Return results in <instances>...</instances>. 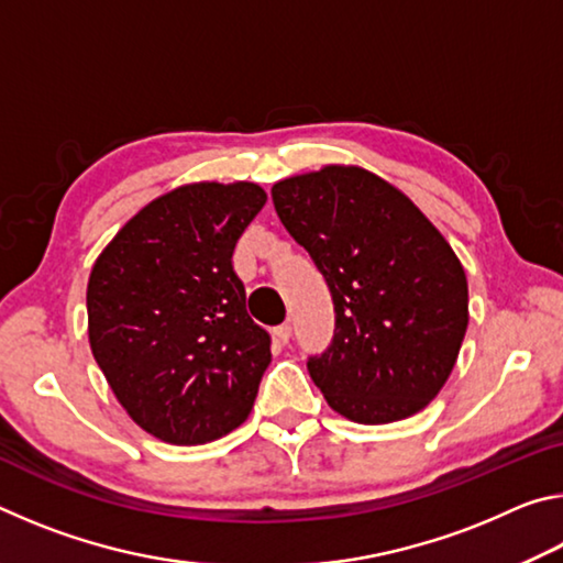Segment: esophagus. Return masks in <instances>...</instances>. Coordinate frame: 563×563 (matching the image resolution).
<instances>
[{
  "instance_id": "esophagus-1",
  "label": "esophagus",
  "mask_w": 563,
  "mask_h": 563,
  "mask_svg": "<svg viewBox=\"0 0 563 563\" xmlns=\"http://www.w3.org/2000/svg\"><path fill=\"white\" fill-rule=\"evenodd\" d=\"M290 332H292V330H290L288 322H283V325L275 328V330H273V342H275V345H278V347H285V345H288Z\"/></svg>"
}]
</instances>
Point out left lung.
Here are the masks:
<instances>
[{"label":"left lung","instance_id":"left-lung-1","mask_svg":"<svg viewBox=\"0 0 563 563\" xmlns=\"http://www.w3.org/2000/svg\"><path fill=\"white\" fill-rule=\"evenodd\" d=\"M271 194L335 302L332 345L308 360L312 383L352 422L417 415L450 379L470 322L452 245L402 190L360 166L283 178Z\"/></svg>","mask_w":563,"mask_h":563}]
</instances>
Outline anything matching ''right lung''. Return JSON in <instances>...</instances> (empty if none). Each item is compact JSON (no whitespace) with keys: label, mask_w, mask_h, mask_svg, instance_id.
<instances>
[{"label":"right lung","mask_w":563,"mask_h":563,"mask_svg":"<svg viewBox=\"0 0 563 563\" xmlns=\"http://www.w3.org/2000/svg\"><path fill=\"white\" fill-rule=\"evenodd\" d=\"M265 201L247 180L178 186L141 208L93 263V360L126 415L161 442H213L251 415L271 338L247 316L231 258Z\"/></svg>","instance_id":"right-lung-1"}]
</instances>
